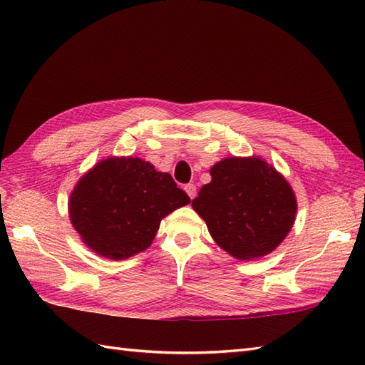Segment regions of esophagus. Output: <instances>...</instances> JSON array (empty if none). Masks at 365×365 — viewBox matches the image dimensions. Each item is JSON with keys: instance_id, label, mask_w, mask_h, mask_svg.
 I'll use <instances>...</instances> for the list:
<instances>
[{"instance_id": "1", "label": "esophagus", "mask_w": 365, "mask_h": 365, "mask_svg": "<svg viewBox=\"0 0 365 365\" xmlns=\"http://www.w3.org/2000/svg\"><path fill=\"white\" fill-rule=\"evenodd\" d=\"M184 190H185L187 195L190 196V200H193V197L196 196V185L195 184H185Z\"/></svg>"}]
</instances>
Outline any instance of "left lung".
I'll return each mask as SVG.
<instances>
[{
	"label": "left lung",
	"instance_id": "8db88e82",
	"mask_svg": "<svg viewBox=\"0 0 365 365\" xmlns=\"http://www.w3.org/2000/svg\"><path fill=\"white\" fill-rule=\"evenodd\" d=\"M210 175L212 181L192 205L216 244L240 260L267 256L279 247L297 213L288 181L257 157L225 158Z\"/></svg>",
	"mask_w": 365,
	"mask_h": 365
}]
</instances>
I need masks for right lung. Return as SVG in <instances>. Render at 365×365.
I'll return each instance as SVG.
<instances>
[{
	"mask_svg": "<svg viewBox=\"0 0 365 365\" xmlns=\"http://www.w3.org/2000/svg\"><path fill=\"white\" fill-rule=\"evenodd\" d=\"M190 197L169 173L140 158H108L82 176L70 197V219L97 254L123 260L145 251L160 222Z\"/></svg>",
	"mask_w": 365,
	"mask_h": 365,
	"instance_id": "1",
	"label": "right lung"
}]
</instances>
